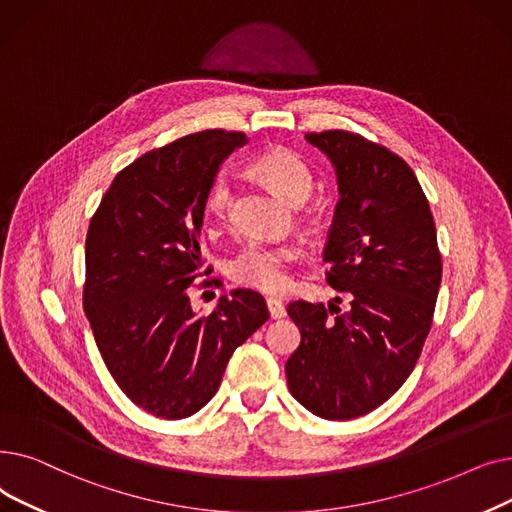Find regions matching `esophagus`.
<instances>
[{"label":"esophagus","instance_id":"esophagus-1","mask_svg":"<svg viewBox=\"0 0 512 512\" xmlns=\"http://www.w3.org/2000/svg\"><path fill=\"white\" fill-rule=\"evenodd\" d=\"M266 308H269V314H271V319L273 321H277V319H283V316L287 314L285 312V306H283V302H279V300H266Z\"/></svg>","mask_w":512,"mask_h":512}]
</instances>
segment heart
<instances>
[{
    "label": "heart",
    "mask_w": 512,
    "mask_h": 512,
    "mask_svg": "<svg viewBox=\"0 0 512 512\" xmlns=\"http://www.w3.org/2000/svg\"><path fill=\"white\" fill-rule=\"evenodd\" d=\"M252 173L273 193L289 204L300 206L312 191V173L306 162L287 148L264 152L252 162ZM231 202V181L218 175L212 183L208 208L214 216L223 218ZM298 260L294 246H260L250 243L239 250L229 262V275L235 283L262 294H281L289 285L287 269Z\"/></svg>",
    "instance_id": "b5f03b06"
}]
</instances>
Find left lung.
Returning a JSON list of instances; mask_svg holds the SVG:
<instances>
[{"label": "left lung", "mask_w": 512, "mask_h": 512, "mask_svg": "<svg viewBox=\"0 0 512 512\" xmlns=\"http://www.w3.org/2000/svg\"><path fill=\"white\" fill-rule=\"evenodd\" d=\"M335 166L327 283L348 291L350 310L291 302L302 342L285 362L289 392L312 415L348 421L392 398L431 329L442 256L425 193L412 168L348 131L306 133Z\"/></svg>", "instance_id": "8db88e82"}]
</instances>
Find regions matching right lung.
<instances>
[{
	"label": "right lung",
	"mask_w": 512,
	"mask_h": 512,
	"mask_svg": "<svg viewBox=\"0 0 512 512\" xmlns=\"http://www.w3.org/2000/svg\"><path fill=\"white\" fill-rule=\"evenodd\" d=\"M246 141L210 129L143 154L114 177L89 223L83 308L97 350L127 398L160 419L206 406L235 348L269 319L252 289H233L206 316L187 296L212 271L198 239L214 177Z\"/></svg>",
	"instance_id": "add662e5"
}]
</instances>
